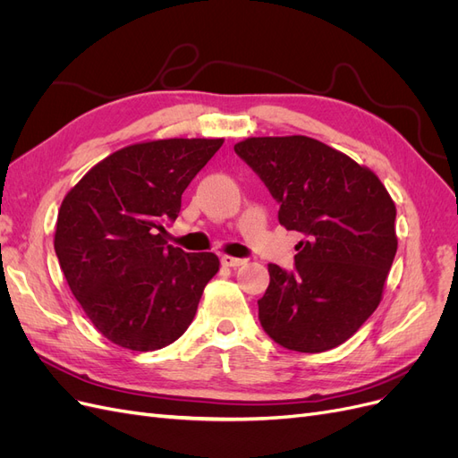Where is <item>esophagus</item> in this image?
<instances>
[{
    "instance_id": "34e87169",
    "label": "esophagus",
    "mask_w": 458,
    "mask_h": 458,
    "mask_svg": "<svg viewBox=\"0 0 458 458\" xmlns=\"http://www.w3.org/2000/svg\"><path fill=\"white\" fill-rule=\"evenodd\" d=\"M219 259H221V263H224L225 267H241L242 263L246 261V259H242V258H233V256H227V254H224Z\"/></svg>"
}]
</instances>
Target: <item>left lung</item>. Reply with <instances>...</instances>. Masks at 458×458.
<instances>
[{
    "instance_id": "1",
    "label": "left lung",
    "mask_w": 458,
    "mask_h": 458,
    "mask_svg": "<svg viewBox=\"0 0 458 458\" xmlns=\"http://www.w3.org/2000/svg\"><path fill=\"white\" fill-rule=\"evenodd\" d=\"M234 152L298 231L294 271L269 263L259 323L286 350L318 353L352 338L378 308L395 252V204L380 179L306 135L248 137Z\"/></svg>"
}]
</instances>
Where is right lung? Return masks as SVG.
I'll return each instance as SVG.
<instances>
[{"instance_id": "obj_1", "label": "right lung", "mask_w": 458, "mask_h": 458, "mask_svg": "<svg viewBox=\"0 0 458 458\" xmlns=\"http://www.w3.org/2000/svg\"><path fill=\"white\" fill-rule=\"evenodd\" d=\"M224 140H158L123 147L68 191L55 254L81 310L120 348L155 352L183 335L208 281L212 252L165 242L182 195Z\"/></svg>"}]
</instances>
